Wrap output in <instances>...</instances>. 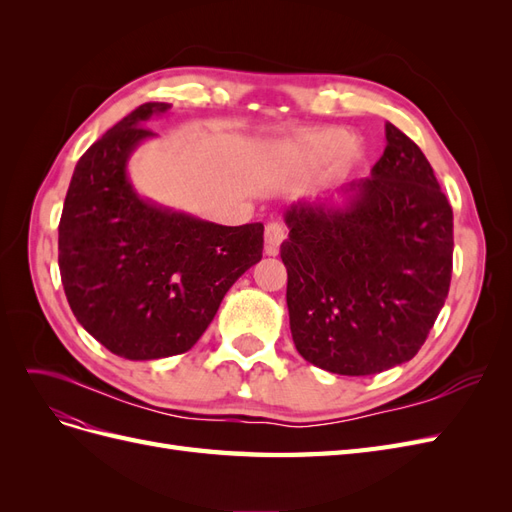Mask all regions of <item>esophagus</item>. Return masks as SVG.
<instances>
[{
  "label": "esophagus",
  "instance_id": "34e87169",
  "mask_svg": "<svg viewBox=\"0 0 512 512\" xmlns=\"http://www.w3.org/2000/svg\"><path fill=\"white\" fill-rule=\"evenodd\" d=\"M286 237V230L280 222H269L267 228H265V252L269 256H275L277 252H280V245Z\"/></svg>",
  "mask_w": 512,
  "mask_h": 512
}]
</instances>
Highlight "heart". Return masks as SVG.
<instances>
[{
    "mask_svg": "<svg viewBox=\"0 0 512 512\" xmlns=\"http://www.w3.org/2000/svg\"><path fill=\"white\" fill-rule=\"evenodd\" d=\"M303 147L307 156L316 162H327V160H333L335 156H342V153H352L348 136L337 130L309 138Z\"/></svg>",
    "mask_w": 512,
    "mask_h": 512,
    "instance_id": "obj_1",
    "label": "heart"
}]
</instances>
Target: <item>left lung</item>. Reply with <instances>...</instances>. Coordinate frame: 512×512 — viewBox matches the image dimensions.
<instances>
[{
    "label": "left lung",
    "instance_id": "8db88e82",
    "mask_svg": "<svg viewBox=\"0 0 512 512\" xmlns=\"http://www.w3.org/2000/svg\"><path fill=\"white\" fill-rule=\"evenodd\" d=\"M371 177L286 209V303L299 354L371 376L421 350L453 273V209L410 138L386 123Z\"/></svg>",
    "mask_w": 512,
    "mask_h": 512
}]
</instances>
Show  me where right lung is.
<instances>
[{"label": "right lung", "mask_w": 512, "mask_h": 512, "mask_svg": "<svg viewBox=\"0 0 512 512\" xmlns=\"http://www.w3.org/2000/svg\"><path fill=\"white\" fill-rule=\"evenodd\" d=\"M147 102L76 162L59 220V273L72 314L117 356L153 361L188 352L224 294L262 258L260 222L220 226L143 198L128 177Z\"/></svg>", "instance_id": "right-lung-1"}]
</instances>
